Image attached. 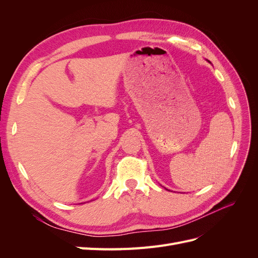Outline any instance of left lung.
Here are the masks:
<instances>
[{
	"mask_svg": "<svg viewBox=\"0 0 258 258\" xmlns=\"http://www.w3.org/2000/svg\"><path fill=\"white\" fill-rule=\"evenodd\" d=\"M208 62H210V61H209V60H208Z\"/></svg>",
	"mask_w": 258,
	"mask_h": 258,
	"instance_id": "obj_1",
	"label": "left lung"
}]
</instances>
